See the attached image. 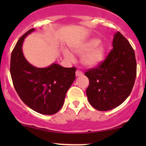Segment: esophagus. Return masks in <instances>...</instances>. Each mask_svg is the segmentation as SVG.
<instances>
[{
  "label": "esophagus",
  "instance_id": "34e87169",
  "mask_svg": "<svg viewBox=\"0 0 146 146\" xmlns=\"http://www.w3.org/2000/svg\"><path fill=\"white\" fill-rule=\"evenodd\" d=\"M82 71H80V70H76V76H82Z\"/></svg>",
  "mask_w": 146,
  "mask_h": 146
}]
</instances>
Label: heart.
Wrapping results in <instances>:
<instances>
[{"mask_svg":"<svg viewBox=\"0 0 146 146\" xmlns=\"http://www.w3.org/2000/svg\"><path fill=\"white\" fill-rule=\"evenodd\" d=\"M73 51L81 56L82 64L88 68H95L100 66L105 58L107 48L106 46L97 38H92L82 44L73 48ZM64 56L68 60H73V56L69 51H65Z\"/></svg>","mask_w":146,"mask_h":146,"instance_id":"b5f03b06","label":"heart"}]
</instances>
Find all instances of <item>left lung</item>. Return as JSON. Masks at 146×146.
<instances>
[{"label": "left lung", "mask_w": 146, "mask_h": 146, "mask_svg": "<svg viewBox=\"0 0 146 146\" xmlns=\"http://www.w3.org/2000/svg\"><path fill=\"white\" fill-rule=\"evenodd\" d=\"M113 48L104 61L85 75L90 84L86 90L90 104L99 111L116 108L129 96L136 77L135 52L129 41L116 32Z\"/></svg>", "instance_id": "8db88e82"}]
</instances>
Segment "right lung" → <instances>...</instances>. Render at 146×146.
<instances>
[{
    "mask_svg": "<svg viewBox=\"0 0 146 146\" xmlns=\"http://www.w3.org/2000/svg\"><path fill=\"white\" fill-rule=\"evenodd\" d=\"M29 29L17 41L11 54L10 75L20 99L34 111L42 114H56L64 104L68 90L76 79V67L64 68L53 64L46 68L31 65L23 53V42Z\"/></svg>",
    "mask_w": 146,
    "mask_h": 146,
    "instance_id": "right-lung-1",
    "label": "right lung"
}]
</instances>
